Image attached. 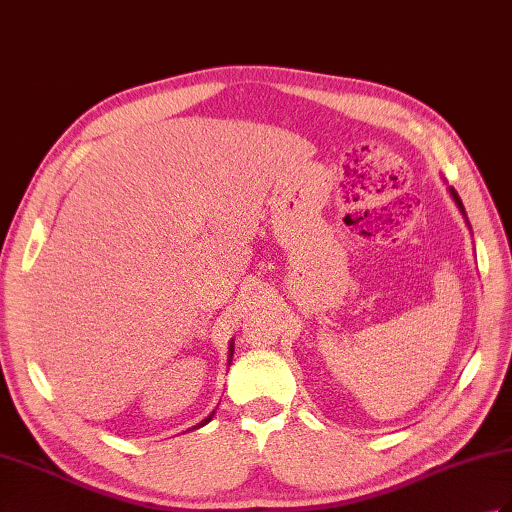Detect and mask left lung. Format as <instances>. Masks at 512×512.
Here are the masks:
<instances>
[{
  "instance_id": "left-lung-1",
  "label": "left lung",
  "mask_w": 512,
  "mask_h": 512,
  "mask_svg": "<svg viewBox=\"0 0 512 512\" xmlns=\"http://www.w3.org/2000/svg\"><path fill=\"white\" fill-rule=\"evenodd\" d=\"M447 192H449V196L454 198V202H456V207H458V211L462 213V218H465V222H467V227H469V220H467V211H465V207H462V200H460V196L456 194V189L454 187H447ZM471 229V227H469Z\"/></svg>"
}]
</instances>
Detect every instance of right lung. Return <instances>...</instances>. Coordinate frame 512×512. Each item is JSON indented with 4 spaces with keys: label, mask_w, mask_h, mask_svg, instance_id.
<instances>
[{
    "label": "right lung",
    "mask_w": 512,
    "mask_h": 512,
    "mask_svg": "<svg viewBox=\"0 0 512 512\" xmlns=\"http://www.w3.org/2000/svg\"><path fill=\"white\" fill-rule=\"evenodd\" d=\"M231 358H233V342L229 344V366H231ZM213 414H216V412H211L207 419H202V421H200L198 425H194V427H192V430H198V427H202V425H207V423H209V421L213 419Z\"/></svg>",
    "instance_id": "1"
}]
</instances>
